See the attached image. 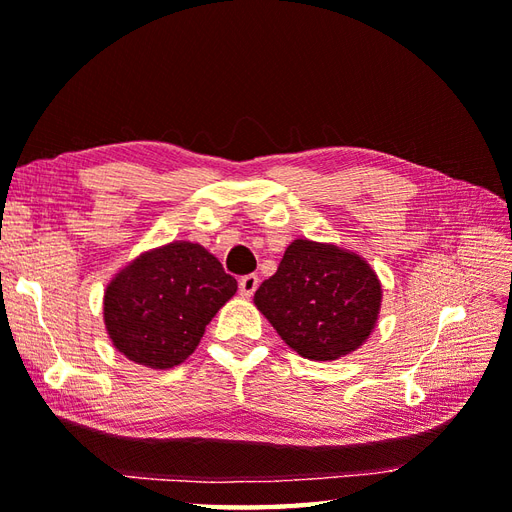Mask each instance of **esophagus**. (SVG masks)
I'll use <instances>...</instances> for the list:
<instances>
[{"instance_id":"34e87169","label":"esophagus","mask_w":512,"mask_h":512,"mask_svg":"<svg viewBox=\"0 0 512 512\" xmlns=\"http://www.w3.org/2000/svg\"><path fill=\"white\" fill-rule=\"evenodd\" d=\"M257 286H259V277L257 275H244L242 279H239V295H242V297H253Z\"/></svg>"}]
</instances>
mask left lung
I'll return each mask as SVG.
<instances>
[{"mask_svg": "<svg viewBox=\"0 0 512 512\" xmlns=\"http://www.w3.org/2000/svg\"><path fill=\"white\" fill-rule=\"evenodd\" d=\"M255 306L292 350L312 361H334L374 330L380 281L354 253L295 239L277 273L257 288Z\"/></svg>", "mask_w": 512, "mask_h": 512, "instance_id": "8db88e82", "label": "left lung"}]
</instances>
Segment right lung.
<instances>
[{
    "label": "right lung",
    "instance_id": "1",
    "mask_svg": "<svg viewBox=\"0 0 512 512\" xmlns=\"http://www.w3.org/2000/svg\"><path fill=\"white\" fill-rule=\"evenodd\" d=\"M237 281L200 244L173 242L140 255L105 290V328L129 361L167 369L198 347Z\"/></svg>",
    "mask_w": 512,
    "mask_h": 512
}]
</instances>
